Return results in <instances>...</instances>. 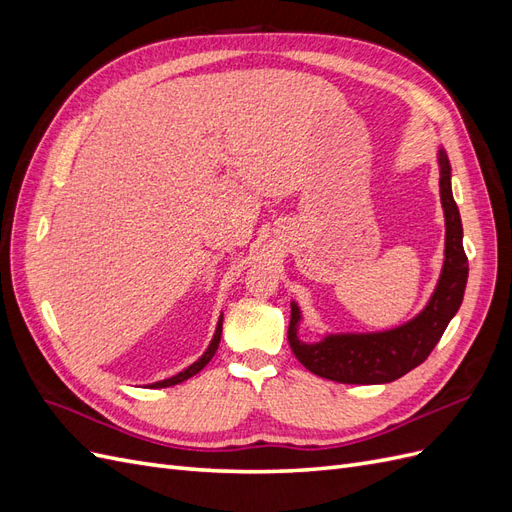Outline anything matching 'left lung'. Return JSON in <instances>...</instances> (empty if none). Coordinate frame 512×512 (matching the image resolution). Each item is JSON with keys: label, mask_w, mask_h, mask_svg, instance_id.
Here are the masks:
<instances>
[{"label": "left lung", "mask_w": 512, "mask_h": 512, "mask_svg": "<svg viewBox=\"0 0 512 512\" xmlns=\"http://www.w3.org/2000/svg\"><path fill=\"white\" fill-rule=\"evenodd\" d=\"M440 162V198L446 222L444 267L427 307L410 322L382 333H339L322 342L305 344L297 335L301 312L290 303L288 344L294 356L312 374L342 384H384L406 376L421 365L440 342L448 322L453 320L463 301L468 284V256L463 252L461 215L451 190V164L444 149Z\"/></svg>", "instance_id": "8db88e82"}]
</instances>
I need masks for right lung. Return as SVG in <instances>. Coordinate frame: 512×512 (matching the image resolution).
I'll use <instances>...</instances> for the list:
<instances>
[{
	"label": "right lung",
	"instance_id": "right-lung-1",
	"mask_svg": "<svg viewBox=\"0 0 512 512\" xmlns=\"http://www.w3.org/2000/svg\"><path fill=\"white\" fill-rule=\"evenodd\" d=\"M220 337H222V316H220L218 327H215V335H213V339H211L209 348L205 350V354L200 356V359H198L196 363H192L190 367H185L183 371H179L177 376H173V378H166V380H160V382H153V384H151V389H164V386H175V384H179V382H183V380H188V378L196 376L198 371L203 369V367L213 359L215 350H218V346H220Z\"/></svg>",
	"mask_w": 512,
	"mask_h": 512
}]
</instances>
